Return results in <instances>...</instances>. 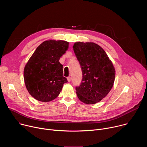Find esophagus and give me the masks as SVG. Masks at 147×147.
<instances>
[{
    "mask_svg": "<svg viewBox=\"0 0 147 147\" xmlns=\"http://www.w3.org/2000/svg\"><path fill=\"white\" fill-rule=\"evenodd\" d=\"M67 81H68L69 82H70V81H71V77H70V76L68 77L67 78Z\"/></svg>",
    "mask_w": 147,
    "mask_h": 147,
    "instance_id": "obj_1",
    "label": "esophagus"
}]
</instances>
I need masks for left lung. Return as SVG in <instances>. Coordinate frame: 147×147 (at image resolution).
Masks as SVG:
<instances>
[{"label": "left lung", "mask_w": 147, "mask_h": 147, "mask_svg": "<svg viewBox=\"0 0 147 147\" xmlns=\"http://www.w3.org/2000/svg\"><path fill=\"white\" fill-rule=\"evenodd\" d=\"M73 48L82 72V82L76 88L77 95L83 103H96L113 86L116 74L113 65L105 51L95 43L77 42Z\"/></svg>", "instance_id": "8db88e82"}]
</instances>
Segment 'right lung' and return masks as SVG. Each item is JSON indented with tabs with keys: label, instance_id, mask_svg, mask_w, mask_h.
<instances>
[{
	"label": "right lung",
	"instance_id": "1",
	"mask_svg": "<svg viewBox=\"0 0 147 147\" xmlns=\"http://www.w3.org/2000/svg\"><path fill=\"white\" fill-rule=\"evenodd\" d=\"M69 43L62 40H47L36 49L24 69L27 90L35 99L52 101L60 93L65 83L60 57L68 49Z\"/></svg>",
	"mask_w": 147,
	"mask_h": 147
}]
</instances>
